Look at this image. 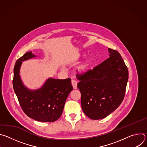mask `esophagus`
Returning <instances> with one entry per match:
<instances>
[{
    "label": "esophagus",
    "mask_w": 147,
    "mask_h": 147,
    "mask_svg": "<svg viewBox=\"0 0 147 147\" xmlns=\"http://www.w3.org/2000/svg\"><path fill=\"white\" fill-rule=\"evenodd\" d=\"M71 84H72L74 89H76L77 88V81H76L75 80H71Z\"/></svg>",
    "instance_id": "obj_1"
}]
</instances>
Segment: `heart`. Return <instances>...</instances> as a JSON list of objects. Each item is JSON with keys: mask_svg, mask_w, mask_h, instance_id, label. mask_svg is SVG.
<instances>
[{"mask_svg": "<svg viewBox=\"0 0 147 147\" xmlns=\"http://www.w3.org/2000/svg\"><path fill=\"white\" fill-rule=\"evenodd\" d=\"M93 60V57L92 56H90L89 57H88L87 59V60L84 61L78 67V70L80 72H85L86 71L89 67H90L91 63H92V61Z\"/></svg>", "mask_w": 147, "mask_h": 147, "instance_id": "b5f03b06", "label": "heart"}]
</instances>
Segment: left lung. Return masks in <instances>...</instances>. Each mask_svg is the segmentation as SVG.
Masks as SVG:
<instances>
[{"label":"left lung","mask_w":147,"mask_h":147,"mask_svg":"<svg viewBox=\"0 0 147 147\" xmlns=\"http://www.w3.org/2000/svg\"><path fill=\"white\" fill-rule=\"evenodd\" d=\"M109 52L108 59L92 69L76 74L82 111L93 120L103 119L116 110L125 93L128 69L116 50L109 48Z\"/></svg>","instance_id":"8db88e82"}]
</instances>
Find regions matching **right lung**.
<instances>
[{
    "label": "right lung",
    "instance_id": "obj_1",
    "mask_svg": "<svg viewBox=\"0 0 147 147\" xmlns=\"http://www.w3.org/2000/svg\"><path fill=\"white\" fill-rule=\"evenodd\" d=\"M35 57L31 52L26 53L16 62L13 86L20 107L25 114L39 121L53 122L61 115L65 103L73 89L70 78L65 80L49 78L41 88L30 91L20 79L22 61Z\"/></svg>",
    "mask_w": 147,
    "mask_h": 147
}]
</instances>
